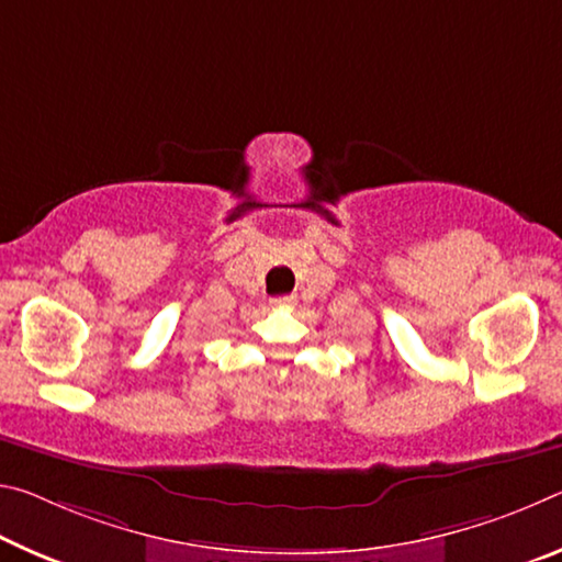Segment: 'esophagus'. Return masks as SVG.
Segmentation results:
<instances>
[{"instance_id": "esophagus-1", "label": "esophagus", "mask_w": 562, "mask_h": 562, "mask_svg": "<svg viewBox=\"0 0 562 562\" xmlns=\"http://www.w3.org/2000/svg\"><path fill=\"white\" fill-rule=\"evenodd\" d=\"M271 303L276 308H289V306H293V303H296V296H276V299H271Z\"/></svg>"}]
</instances>
